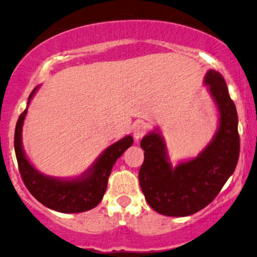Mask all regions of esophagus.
Masks as SVG:
<instances>
[{"mask_svg":"<svg viewBox=\"0 0 257 257\" xmlns=\"http://www.w3.org/2000/svg\"><path fill=\"white\" fill-rule=\"evenodd\" d=\"M147 134V126L144 123H137L134 128V137L136 141H140Z\"/></svg>","mask_w":257,"mask_h":257,"instance_id":"1","label":"esophagus"}]
</instances>
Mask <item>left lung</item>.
Returning a JSON list of instances; mask_svg holds the SVG:
<instances>
[{"label":"left lung","mask_w":257,"mask_h":257,"mask_svg":"<svg viewBox=\"0 0 257 257\" xmlns=\"http://www.w3.org/2000/svg\"><path fill=\"white\" fill-rule=\"evenodd\" d=\"M217 105L220 119L214 138L197 158L170 163L165 141L159 130L141 141L144 161L140 184L147 203L165 216L183 217L209 205L234 172L239 158L238 115L226 81L220 73L209 70L204 77Z\"/></svg>","instance_id":"left-lung-1"}]
</instances>
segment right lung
<instances>
[{
  "label": "right lung",
  "mask_w": 257,
  "mask_h": 257,
  "mask_svg": "<svg viewBox=\"0 0 257 257\" xmlns=\"http://www.w3.org/2000/svg\"><path fill=\"white\" fill-rule=\"evenodd\" d=\"M37 87L30 93L28 105L31 98L35 96ZM28 108L20 114L17 121L16 132H14V151L23 182L27 186L28 191L36 198L42 205L54 211L64 214H75L93 209L106 191L108 178L116 161L126 149L134 143V138L126 136L120 141L109 146L90 169L86 170L82 175L75 178H56L41 174L39 170L30 164L25 155L22 143V130L24 119L27 116Z\"/></svg>",
  "instance_id": "1"
}]
</instances>
